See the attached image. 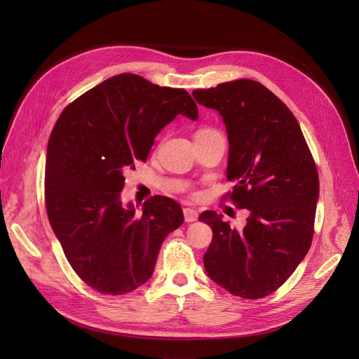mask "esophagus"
Returning a JSON list of instances; mask_svg holds the SVG:
<instances>
[{
  "instance_id": "esophagus-1",
  "label": "esophagus",
  "mask_w": 359,
  "mask_h": 359,
  "mask_svg": "<svg viewBox=\"0 0 359 359\" xmlns=\"http://www.w3.org/2000/svg\"><path fill=\"white\" fill-rule=\"evenodd\" d=\"M184 220H186L187 223L196 222L198 220V211L193 210V208H184Z\"/></svg>"
}]
</instances>
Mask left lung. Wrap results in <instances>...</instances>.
I'll return each instance as SVG.
<instances>
[{"label":"left lung","mask_w":359,"mask_h":359,"mask_svg":"<svg viewBox=\"0 0 359 359\" xmlns=\"http://www.w3.org/2000/svg\"><path fill=\"white\" fill-rule=\"evenodd\" d=\"M199 104L220 114L229 139L231 199L250 211L241 231L203 211L212 241L206 274L235 297L264 298L306 257L313 240L319 175L297 118L262 83L250 79L194 90Z\"/></svg>","instance_id":"left-lung-1"}]
</instances>
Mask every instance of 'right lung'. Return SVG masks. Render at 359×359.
I'll use <instances>...</instances> for the list:
<instances>
[{
    "mask_svg": "<svg viewBox=\"0 0 359 359\" xmlns=\"http://www.w3.org/2000/svg\"><path fill=\"white\" fill-rule=\"evenodd\" d=\"M184 115L198 119L186 90L123 73L70 103L53 127L45 199L52 231L86 285L124 295L154 273L161 243L184 222L181 206L154 196L136 214L121 202L124 170L145 161L160 130Z\"/></svg>",
    "mask_w": 359,
    "mask_h": 359,
    "instance_id": "add662e5",
    "label": "right lung"
}]
</instances>
